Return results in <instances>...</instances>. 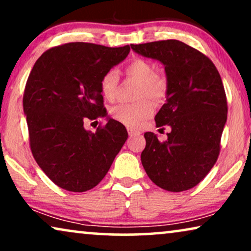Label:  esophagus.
<instances>
[{"instance_id":"obj_1","label":"esophagus","mask_w":251,"mask_h":251,"mask_svg":"<svg viewBox=\"0 0 251 251\" xmlns=\"http://www.w3.org/2000/svg\"><path fill=\"white\" fill-rule=\"evenodd\" d=\"M128 132H129L130 137H136V136L140 135L139 131H135V130H132V129H128Z\"/></svg>"}]
</instances>
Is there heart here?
Segmentation results:
<instances>
[{
  "mask_svg": "<svg viewBox=\"0 0 251 251\" xmlns=\"http://www.w3.org/2000/svg\"><path fill=\"white\" fill-rule=\"evenodd\" d=\"M126 77L139 82L136 99L140 100L132 104H121L112 109L115 121L130 129H139L154 113V104L166 101L169 92V84L163 75L157 74L153 64L142 58L130 61L125 67ZM99 89L107 101H114L119 94V76L114 71H108L99 81Z\"/></svg>",
  "mask_w": 251,
  "mask_h": 251,
  "instance_id": "b5f03b06",
  "label": "heart"
}]
</instances>
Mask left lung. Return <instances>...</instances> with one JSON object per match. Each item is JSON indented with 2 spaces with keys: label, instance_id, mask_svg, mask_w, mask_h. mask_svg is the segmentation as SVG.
Returning <instances> with one entry per match:
<instances>
[{
  "label": "left lung",
  "instance_id": "left-lung-1",
  "mask_svg": "<svg viewBox=\"0 0 251 251\" xmlns=\"http://www.w3.org/2000/svg\"><path fill=\"white\" fill-rule=\"evenodd\" d=\"M144 57L164 65L169 92L155 115L157 128L169 126L166 142L145 132L142 163L157 186L183 192L197 186L214 167L227 119L221 75L209 58L177 40L131 44Z\"/></svg>",
  "mask_w": 251,
  "mask_h": 251
}]
</instances>
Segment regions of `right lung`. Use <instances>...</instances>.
I'll return each instance as SVG.
<instances>
[{"label":"right lung","instance_id":"right-lung-1","mask_svg":"<svg viewBox=\"0 0 251 251\" xmlns=\"http://www.w3.org/2000/svg\"><path fill=\"white\" fill-rule=\"evenodd\" d=\"M129 51V46L71 42L50 48L34 64L23 97L29 146L57 186L70 192L97 186L128 138L113 119L96 132L84 123L107 115L99 81Z\"/></svg>","mask_w":251,"mask_h":251}]
</instances>
